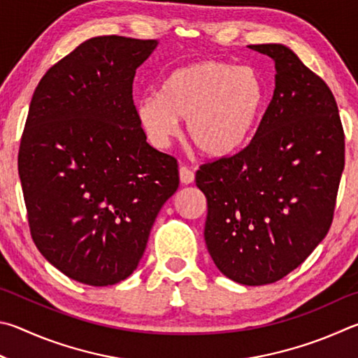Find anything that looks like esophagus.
<instances>
[{
	"label": "esophagus",
	"mask_w": 358,
	"mask_h": 358,
	"mask_svg": "<svg viewBox=\"0 0 358 358\" xmlns=\"http://www.w3.org/2000/svg\"><path fill=\"white\" fill-rule=\"evenodd\" d=\"M179 178H180V182L189 185L195 180V173H193L189 166H180Z\"/></svg>",
	"instance_id": "esophagus-1"
}]
</instances>
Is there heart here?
I'll list each match as a JSON object with an SVG mask.
<instances>
[{
	"label": "heart",
	"mask_w": 358,
	"mask_h": 358,
	"mask_svg": "<svg viewBox=\"0 0 358 358\" xmlns=\"http://www.w3.org/2000/svg\"><path fill=\"white\" fill-rule=\"evenodd\" d=\"M267 87L258 69L201 59L174 69L159 94L136 102V117L150 143L163 148L185 121L199 152L222 159L252 140L264 115Z\"/></svg>",
	"instance_id": "heart-1"
}]
</instances>
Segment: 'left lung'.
Instances as JSON below:
<instances>
[{"instance_id":"left-lung-1","label":"left lung","mask_w":358,"mask_h":358,"mask_svg":"<svg viewBox=\"0 0 358 358\" xmlns=\"http://www.w3.org/2000/svg\"><path fill=\"white\" fill-rule=\"evenodd\" d=\"M275 61V91L248 146L203 163L204 241L236 283L286 277L327 236L344 169V131L325 81L281 43L248 45Z\"/></svg>"}]
</instances>
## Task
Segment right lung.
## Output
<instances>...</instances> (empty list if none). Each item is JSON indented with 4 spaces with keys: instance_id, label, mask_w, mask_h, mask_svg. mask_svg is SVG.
<instances>
[{
    "instance_id": "obj_1",
    "label": "right lung",
    "mask_w": 358,
    "mask_h": 358,
    "mask_svg": "<svg viewBox=\"0 0 358 358\" xmlns=\"http://www.w3.org/2000/svg\"><path fill=\"white\" fill-rule=\"evenodd\" d=\"M157 41L87 39L43 75L18 149L31 237L50 264L90 286L135 271L178 160L146 141L131 86Z\"/></svg>"
}]
</instances>
